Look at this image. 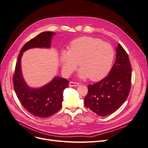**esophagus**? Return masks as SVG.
<instances>
[{
	"label": "esophagus",
	"mask_w": 148,
	"mask_h": 148,
	"mask_svg": "<svg viewBox=\"0 0 148 148\" xmlns=\"http://www.w3.org/2000/svg\"><path fill=\"white\" fill-rule=\"evenodd\" d=\"M79 85V83L78 82H70L69 83V86L71 87L73 86H77Z\"/></svg>",
	"instance_id": "obj_1"
}]
</instances>
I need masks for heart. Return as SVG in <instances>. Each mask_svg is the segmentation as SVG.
<instances>
[{
  "instance_id": "obj_1",
  "label": "heart",
  "mask_w": 148,
  "mask_h": 148,
  "mask_svg": "<svg viewBox=\"0 0 148 148\" xmlns=\"http://www.w3.org/2000/svg\"><path fill=\"white\" fill-rule=\"evenodd\" d=\"M115 52L109 43L99 38L84 36L70 44L69 50L61 52L60 61L62 70L69 76L77 69L81 68L79 76L98 81L104 78L110 71L114 59Z\"/></svg>"
}]
</instances>
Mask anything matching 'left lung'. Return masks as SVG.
Returning a JSON list of instances; mask_svg holds the SVG:
<instances>
[{"mask_svg": "<svg viewBox=\"0 0 148 148\" xmlns=\"http://www.w3.org/2000/svg\"><path fill=\"white\" fill-rule=\"evenodd\" d=\"M116 60L109 74L100 82L89 84L84 106L104 117L114 113L127 99L131 89L132 66L128 56L120 44Z\"/></svg>", "mask_w": 148, "mask_h": 148, "instance_id": "obj_1", "label": "left lung"}]
</instances>
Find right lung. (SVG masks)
I'll return each mask as SVG.
<instances>
[{"mask_svg": "<svg viewBox=\"0 0 148 148\" xmlns=\"http://www.w3.org/2000/svg\"><path fill=\"white\" fill-rule=\"evenodd\" d=\"M54 33L50 31L40 33L26 42L21 49L16 63L13 84L21 104L36 117L46 118L59 111L62 106L63 92L69 86L68 80L56 77L51 82L39 89L29 88L25 83L21 71V57L23 52L33 47H49Z\"/></svg>", "mask_w": 148, "mask_h": 148, "instance_id": "right-lung-1", "label": "right lung"}]
</instances>
